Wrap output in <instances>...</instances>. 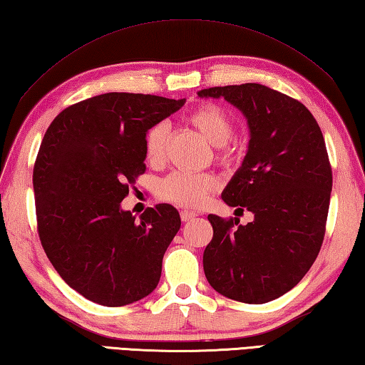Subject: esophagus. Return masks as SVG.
<instances>
[{"instance_id": "1", "label": "esophagus", "mask_w": 365, "mask_h": 365, "mask_svg": "<svg viewBox=\"0 0 365 365\" xmlns=\"http://www.w3.org/2000/svg\"><path fill=\"white\" fill-rule=\"evenodd\" d=\"M197 217V215L194 211H181V219L182 222H189V221H194V219Z\"/></svg>"}]
</instances>
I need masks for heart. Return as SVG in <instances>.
I'll return each mask as SVG.
<instances>
[{
  "mask_svg": "<svg viewBox=\"0 0 365 365\" xmlns=\"http://www.w3.org/2000/svg\"><path fill=\"white\" fill-rule=\"evenodd\" d=\"M189 125L194 127L203 138L216 146V159L221 163H229L233 157V150L227 143L232 140L235 125L230 115L217 105H202L187 115ZM168 144V125L167 123H155L146 135L144 141V153L150 163H160L167 154ZM216 176L210 173H185L175 171L159 182V197L162 200L185 208H197L200 206L210 192L216 189Z\"/></svg>",
  "mask_w": 365,
  "mask_h": 365,
  "instance_id": "heart-1",
  "label": "heart"
}]
</instances>
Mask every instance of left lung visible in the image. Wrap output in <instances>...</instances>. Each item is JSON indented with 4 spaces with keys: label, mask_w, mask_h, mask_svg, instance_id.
<instances>
[{
    "label": "left lung",
    "mask_w": 365,
    "mask_h": 365,
    "mask_svg": "<svg viewBox=\"0 0 365 365\" xmlns=\"http://www.w3.org/2000/svg\"><path fill=\"white\" fill-rule=\"evenodd\" d=\"M198 97H222L247 120V153L222 200L254 215L246 225L208 216L205 277L225 297L265 304L299 284L324 240L332 190L324 136L300 101L262 84L203 88Z\"/></svg>",
    "instance_id": "1"
}]
</instances>
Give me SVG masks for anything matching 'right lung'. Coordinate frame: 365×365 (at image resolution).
Returning <instances> with one entry per match:
<instances>
[{
	"label": "right lung",
	"mask_w": 365,
	"mask_h": 365,
	"mask_svg": "<svg viewBox=\"0 0 365 365\" xmlns=\"http://www.w3.org/2000/svg\"><path fill=\"white\" fill-rule=\"evenodd\" d=\"M184 103L97 95L63 109L41 143L33 168L41 245L65 283L95 304H133L159 284L180 212L160 203L136 221L120 202L146 171L148 130Z\"/></svg>",
	"instance_id": "obj_1"
}]
</instances>
